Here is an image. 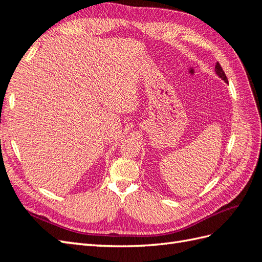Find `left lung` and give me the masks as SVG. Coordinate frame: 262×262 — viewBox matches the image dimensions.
<instances>
[{"label":"left lung","instance_id":"8db88e82","mask_svg":"<svg viewBox=\"0 0 262 262\" xmlns=\"http://www.w3.org/2000/svg\"><path fill=\"white\" fill-rule=\"evenodd\" d=\"M215 74L220 77L222 80H224L226 82H228V79H227V76H226V74H224V71H223V69H222V67L220 66V63L219 62H216V66H215Z\"/></svg>","mask_w":262,"mask_h":262}]
</instances>
